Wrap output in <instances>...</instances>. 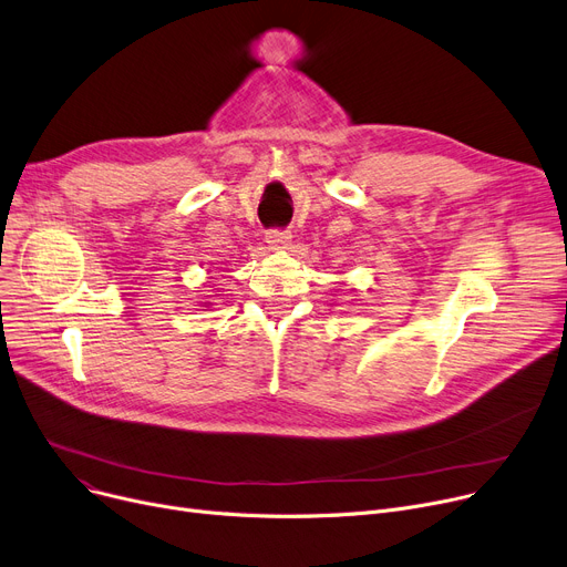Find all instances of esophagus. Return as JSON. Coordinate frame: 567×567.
Returning a JSON list of instances; mask_svg holds the SVG:
<instances>
[{"label": "esophagus", "instance_id": "1", "mask_svg": "<svg viewBox=\"0 0 567 567\" xmlns=\"http://www.w3.org/2000/svg\"><path fill=\"white\" fill-rule=\"evenodd\" d=\"M267 244L271 250H285L291 244V233L287 230H269L267 233Z\"/></svg>", "mask_w": 567, "mask_h": 567}]
</instances>
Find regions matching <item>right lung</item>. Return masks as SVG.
Wrapping results in <instances>:
<instances>
[{
	"instance_id": "1",
	"label": "right lung",
	"mask_w": 567,
	"mask_h": 567,
	"mask_svg": "<svg viewBox=\"0 0 567 567\" xmlns=\"http://www.w3.org/2000/svg\"><path fill=\"white\" fill-rule=\"evenodd\" d=\"M205 308H207V303H205Z\"/></svg>"
}]
</instances>
